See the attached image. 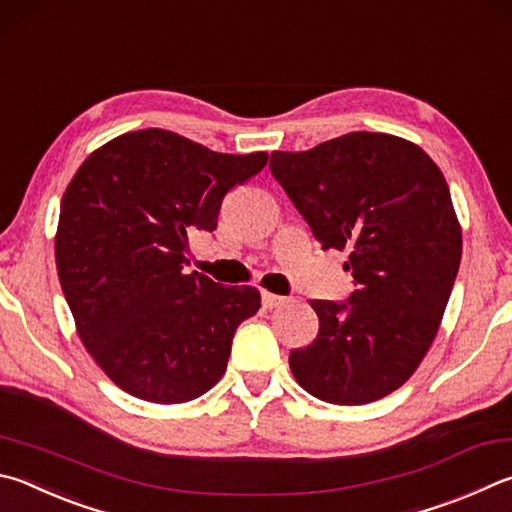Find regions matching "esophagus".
I'll use <instances>...</instances> for the list:
<instances>
[{"label": "esophagus", "mask_w": 512, "mask_h": 512, "mask_svg": "<svg viewBox=\"0 0 512 512\" xmlns=\"http://www.w3.org/2000/svg\"><path fill=\"white\" fill-rule=\"evenodd\" d=\"M262 304H264V309H277V306L286 304V297L264 291V293H262Z\"/></svg>", "instance_id": "esophagus-1"}]
</instances>
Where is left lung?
Instances as JSON below:
<instances>
[{
    "label": "left lung",
    "mask_w": 512,
    "mask_h": 512,
    "mask_svg": "<svg viewBox=\"0 0 512 512\" xmlns=\"http://www.w3.org/2000/svg\"><path fill=\"white\" fill-rule=\"evenodd\" d=\"M271 172L322 250L351 248L347 302L311 300L318 336L288 365L311 396L365 405L401 387L432 347L461 262L448 183L421 147L351 132L273 152Z\"/></svg>",
    "instance_id": "8db88e82"
}]
</instances>
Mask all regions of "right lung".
Returning a JSON list of instances; mask_svg holds the SVG:
<instances>
[{
	"instance_id": "add662e5",
	"label": "right lung",
	"mask_w": 512,
	"mask_h": 512,
	"mask_svg": "<svg viewBox=\"0 0 512 512\" xmlns=\"http://www.w3.org/2000/svg\"><path fill=\"white\" fill-rule=\"evenodd\" d=\"M266 161L152 127L111 138L73 174L55 264L82 345L123 392L188 403L226 374L232 336L262 295L185 271L188 239L215 230L226 194Z\"/></svg>"
}]
</instances>
